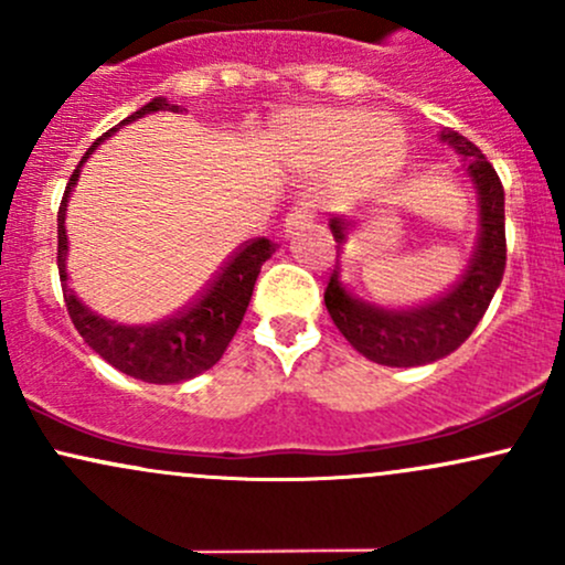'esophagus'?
Listing matches in <instances>:
<instances>
[{"label":"esophagus","instance_id":"esophagus-1","mask_svg":"<svg viewBox=\"0 0 565 565\" xmlns=\"http://www.w3.org/2000/svg\"><path fill=\"white\" fill-rule=\"evenodd\" d=\"M308 225H310L308 204H295L287 220H284V236H297V233L308 228Z\"/></svg>","mask_w":565,"mask_h":565}]
</instances>
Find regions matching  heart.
<instances>
[{"label":"heart","instance_id":"heart-1","mask_svg":"<svg viewBox=\"0 0 565 565\" xmlns=\"http://www.w3.org/2000/svg\"><path fill=\"white\" fill-rule=\"evenodd\" d=\"M270 146L302 172L334 170L337 191L348 199L387 183L406 151L391 116H369L361 108H297L278 116Z\"/></svg>","mask_w":565,"mask_h":565}]
</instances>
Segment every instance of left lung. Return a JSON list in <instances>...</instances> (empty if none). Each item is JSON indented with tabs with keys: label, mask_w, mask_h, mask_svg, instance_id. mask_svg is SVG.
Listing matches in <instances>:
<instances>
[{
	"label": "left lung",
	"mask_w": 565,
	"mask_h": 565,
	"mask_svg": "<svg viewBox=\"0 0 565 565\" xmlns=\"http://www.w3.org/2000/svg\"><path fill=\"white\" fill-rule=\"evenodd\" d=\"M440 140L462 159V170L476 188L478 242L462 278L446 295L417 308H382L353 295L340 278V260L323 291L329 316L342 337L382 366H423L444 359L462 345L483 319L491 297L502 284L508 246H504V188L494 167L465 135L444 129ZM337 242V257L353 223L345 217L329 220Z\"/></svg>",
	"instance_id": "8db88e82"
}]
</instances>
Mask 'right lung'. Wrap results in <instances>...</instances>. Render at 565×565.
<instances>
[{
  "label": "right lung",
  "instance_id": "right-lung-1",
  "mask_svg": "<svg viewBox=\"0 0 565 565\" xmlns=\"http://www.w3.org/2000/svg\"><path fill=\"white\" fill-rule=\"evenodd\" d=\"M172 111L180 114L183 108L174 106L167 97H153L151 103L129 114L125 121L103 132L89 151L84 153L79 167L71 174L66 193H63L61 210H57V270H61L63 297H66V308L71 321H74L76 332L84 337L89 348L95 350L100 359L129 374V377L153 382V385H172V382L193 380L196 374L206 372L223 359L225 348L236 334L238 323L244 321L246 308H249L252 289H255L257 276H260L263 263L276 252V244L268 238H252L246 242L236 255L225 263L215 281L204 289L199 300H193L188 308L178 310L170 319H161L157 323H119L106 319V316L95 313L87 308L76 291L68 287V236H66V206L76 183H79V172L84 161L97 146H103L111 135L119 132L121 127L132 125L148 114Z\"/></svg>",
  "mask_w": 565,
  "mask_h": 565
}]
</instances>
